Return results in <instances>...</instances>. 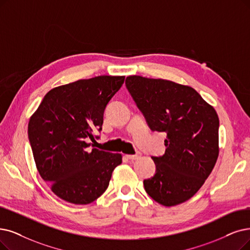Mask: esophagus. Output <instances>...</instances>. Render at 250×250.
<instances>
[{"mask_svg": "<svg viewBox=\"0 0 250 250\" xmlns=\"http://www.w3.org/2000/svg\"><path fill=\"white\" fill-rule=\"evenodd\" d=\"M126 157H127V159L128 160H137L139 157H141V153H136L135 155H126Z\"/></svg>", "mask_w": 250, "mask_h": 250, "instance_id": "1", "label": "esophagus"}]
</instances>
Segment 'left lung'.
Masks as SVG:
<instances>
[{"mask_svg": "<svg viewBox=\"0 0 250 250\" xmlns=\"http://www.w3.org/2000/svg\"><path fill=\"white\" fill-rule=\"evenodd\" d=\"M126 88L152 131L167 134L165 154L152 157L156 172L146 192L164 206L192 198L211 173L218 156L219 120L195 89L162 79L126 78Z\"/></svg>", "mask_w": 250, "mask_h": 250, "instance_id": "left-lung-1", "label": "left lung"}]
</instances>
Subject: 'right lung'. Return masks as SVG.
Segmentation results:
<instances>
[{
	"instance_id": "right-lung-1",
	"label": "right lung",
	"mask_w": 250,
	"mask_h": 250,
	"mask_svg": "<svg viewBox=\"0 0 250 250\" xmlns=\"http://www.w3.org/2000/svg\"><path fill=\"white\" fill-rule=\"evenodd\" d=\"M125 77L99 76L50 90L29 119L28 141L38 171L52 192L73 204H89L108 187L121 154L90 147L104 109ZM98 138V135H95Z\"/></svg>"
}]
</instances>
